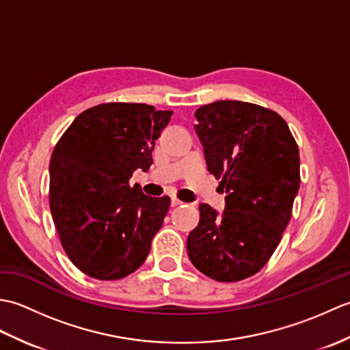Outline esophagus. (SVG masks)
Listing matches in <instances>:
<instances>
[{
  "label": "esophagus",
  "mask_w": 350,
  "mask_h": 350,
  "mask_svg": "<svg viewBox=\"0 0 350 350\" xmlns=\"http://www.w3.org/2000/svg\"><path fill=\"white\" fill-rule=\"evenodd\" d=\"M182 204V202L177 197H171V206H180Z\"/></svg>",
  "instance_id": "1"
}]
</instances>
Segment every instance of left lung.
<instances>
[{
  "label": "left lung",
  "instance_id": "8db88e82",
  "mask_svg": "<svg viewBox=\"0 0 350 350\" xmlns=\"http://www.w3.org/2000/svg\"><path fill=\"white\" fill-rule=\"evenodd\" d=\"M207 170L226 191L221 213L200 204L187 241L189 260L221 282L248 278L277 250L299 191V150L284 118L241 100L196 111Z\"/></svg>",
  "mask_w": 350,
  "mask_h": 350
}]
</instances>
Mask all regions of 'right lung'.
Here are the masks:
<instances>
[{"instance_id": "right-lung-1", "label": "right lung", "mask_w": 350, "mask_h": 350, "mask_svg": "<svg viewBox=\"0 0 350 350\" xmlns=\"http://www.w3.org/2000/svg\"><path fill=\"white\" fill-rule=\"evenodd\" d=\"M173 111L102 103L81 113L49 162V206L66 254L96 280H120L144 263L170 198L129 179L153 163L154 141Z\"/></svg>"}]
</instances>
